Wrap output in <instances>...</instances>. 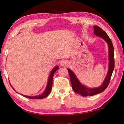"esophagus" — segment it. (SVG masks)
<instances>
[{"label": "esophagus", "instance_id": "obj_1", "mask_svg": "<svg viewBox=\"0 0 124 124\" xmlns=\"http://www.w3.org/2000/svg\"><path fill=\"white\" fill-rule=\"evenodd\" d=\"M68 62H67L66 61H65V60H63V61H62L61 62V66H63V67L67 66V65H68Z\"/></svg>", "mask_w": 124, "mask_h": 124}]
</instances>
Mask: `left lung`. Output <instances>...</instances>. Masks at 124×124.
Segmentation results:
<instances>
[{"instance_id": "obj_1", "label": "left lung", "mask_w": 124, "mask_h": 124, "mask_svg": "<svg viewBox=\"0 0 124 124\" xmlns=\"http://www.w3.org/2000/svg\"><path fill=\"white\" fill-rule=\"evenodd\" d=\"M94 33L98 37L102 38L108 43V70L106 78L102 83V84L98 87L88 88L81 83L75 74L70 69H68L70 78V81L72 87L75 93L82 96H91L102 93L107 88L109 84L110 81L113 71L114 69V48L111 39L99 26H93Z\"/></svg>"}]
</instances>
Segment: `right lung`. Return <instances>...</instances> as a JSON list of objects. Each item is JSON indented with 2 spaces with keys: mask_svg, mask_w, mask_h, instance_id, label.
Listing matches in <instances>:
<instances>
[{
  "mask_svg": "<svg viewBox=\"0 0 124 124\" xmlns=\"http://www.w3.org/2000/svg\"><path fill=\"white\" fill-rule=\"evenodd\" d=\"M58 68H59L58 66L55 67L51 71V72L50 74L49 78H48L46 87V89H45L44 92L42 93V94L38 96H25L24 95H22V96L26 97V98H30V99H43L44 98H46V97L49 95L51 93V89L52 88V84H53V77L54 76V74L56 72V71L58 69ZM10 85L11 86V84ZM11 87H12V86H11ZM12 88L13 89V87Z\"/></svg>",
  "mask_w": 124,
  "mask_h": 124,
  "instance_id": "add662e5",
  "label": "right lung"
}]
</instances>
